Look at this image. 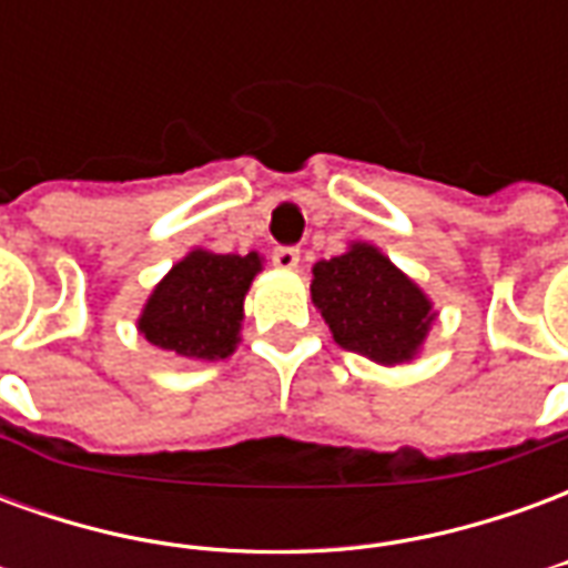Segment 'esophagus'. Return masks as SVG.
<instances>
[{
  "instance_id": "obj_1",
  "label": "esophagus",
  "mask_w": 568,
  "mask_h": 568,
  "mask_svg": "<svg viewBox=\"0 0 568 568\" xmlns=\"http://www.w3.org/2000/svg\"><path fill=\"white\" fill-rule=\"evenodd\" d=\"M273 264H276L280 271H295L297 264H301V252L292 246L273 248Z\"/></svg>"
}]
</instances>
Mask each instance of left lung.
I'll return each instance as SVG.
<instances>
[{
    "label": "left lung",
    "instance_id": "obj_1",
    "mask_svg": "<svg viewBox=\"0 0 568 568\" xmlns=\"http://www.w3.org/2000/svg\"><path fill=\"white\" fill-rule=\"evenodd\" d=\"M310 295L334 344L383 368L414 362L438 320L432 297L371 243L316 261Z\"/></svg>",
    "mask_w": 568,
    "mask_h": 568
}]
</instances>
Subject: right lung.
<instances>
[{"mask_svg":"<svg viewBox=\"0 0 568 568\" xmlns=\"http://www.w3.org/2000/svg\"><path fill=\"white\" fill-rule=\"evenodd\" d=\"M261 267L258 252L219 255L191 248L151 288L136 328L158 349L191 362L234 356L243 332V301Z\"/></svg>","mask_w":568,"mask_h":568,"instance_id":"right-lung-1","label":"right lung"}]
</instances>
